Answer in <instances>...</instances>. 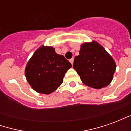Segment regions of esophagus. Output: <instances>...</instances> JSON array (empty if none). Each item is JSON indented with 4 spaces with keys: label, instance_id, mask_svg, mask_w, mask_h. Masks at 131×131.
I'll return each mask as SVG.
<instances>
[{
    "label": "esophagus",
    "instance_id": "1",
    "mask_svg": "<svg viewBox=\"0 0 131 131\" xmlns=\"http://www.w3.org/2000/svg\"><path fill=\"white\" fill-rule=\"evenodd\" d=\"M74 58H71V60H69V62H71V64H73V63H74Z\"/></svg>",
    "mask_w": 131,
    "mask_h": 131
}]
</instances>
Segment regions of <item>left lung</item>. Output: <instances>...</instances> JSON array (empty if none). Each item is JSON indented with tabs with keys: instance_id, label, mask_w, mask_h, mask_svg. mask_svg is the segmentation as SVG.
Wrapping results in <instances>:
<instances>
[{
	"instance_id": "1",
	"label": "left lung",
	"mask_w": 131,
	"mask_h": 131,
	"mask_svg": "<svg viewBox=\"0 0 131 131\" xmlns=\"http://www.w3.org/2000/svg\"><path fill=\"white\" fill-rule=\"evenodd\" d=\"M73 67L85 85L100 89L112 82L116 66L104 47L93 40L81 44Z\"/></svg>"
}]
</instances>
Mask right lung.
<instances>
[{"label": "right lung", "mask_w": 131, "mask_h": 131, "mask_svg": "<svg viewBox=\"0 0 131 131\" xmlns=\"http://www.w3.org/2000/svg\"><path fill=\"white\" fill-rule=\"evenodd\" d=\"M71 64L52 46H41L35 51L25 68V77L38 93L50 94L60 87Z\"/></svg>", "instance_id": "1"}]
</instances>
